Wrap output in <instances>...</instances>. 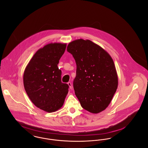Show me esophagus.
<instances>
[{
  "label": "esophagus",
  "mask_w": 148,
  "mask_h": 148,
  "mask_svg": "<svg viewBox=\"0 0 148 148\" xmlns=\"http://www.w3.org/2000/svg\"><path fill=\"white\" fill-rule=\"evenodd\" d=\"M68 84L69 85L70 89H72V85H71V82H68Z\"/></svg>",
  "instance_id": "34e87169"
}]
</instances>
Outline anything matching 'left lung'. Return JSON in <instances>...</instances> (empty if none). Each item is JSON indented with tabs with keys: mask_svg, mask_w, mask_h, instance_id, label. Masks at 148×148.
Listing matches in <instances>:
<instances>
[{
	"mask_svg": "<svg viewBox=\"0 0 148 148\" xmlns=\"http://www.w3.org/2000/svg\"><path fill=\"white\" fill-rule=\"evenodd\" d=\"M66 50L77 64L73 87L80 105L90 113L101 112L110 103L118 85L112 58L89 40H75Z\"/></svg>",
	"mask_w": 148,
	"mask_h": 148,
	"instance_id": "left-lung-1",
	"label": "left lung"
}]
</instances>
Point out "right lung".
<instances>
[{
  "instance_id": "1",
  "label": "right lung",
  "mask_w": 148,
  "mask_h": 148,
  "mask_svg": "<svg viewBox=\"0 0 148 148\" xmlns=\"http://www.w3.org/2000/svg\"><path fill=\"white\" fill-rule=\"evenodd\" d=\"M66 44L50 43L38 50L23 74L24 89L32 102L42 110L52 113L63 106L69 85L61 82L58 64Z\"/></svg>"
}]
</instances>
